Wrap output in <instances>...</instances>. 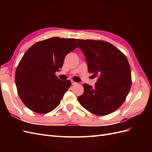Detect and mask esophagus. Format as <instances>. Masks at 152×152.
Wrapping results in <instances>:
<instances>
[{
    "instance_id": "obj_1",
    "label": "esophagus",
    "mask_w": 152,
    "mask_h": 152,
    "mask_svg": "<svg viewBox=\"0 0 152 152\" xmlns=\"http://www.w3.org/2000/svg\"><path fill=\"white\" fill-rule=\"evenodd\" d=\"M71 82H72V85H75V84H77V82H75V81H73V80H71Z\"/></svg>"
}]
</instances>
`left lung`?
<instances>
[{
  "mask_svg": "<svg viewBox=\"0 0 152 152\" xmlns=\"http://www.w3.org/2000/svg\"><path fill=\"white\" fill-rule=\"evenodd\" d=\"M86 59L89 73L98 77L94 87L84 84L80 104L96 115H107L123 104L132 81L129 63L120 50L103 40L77 39Z\"/></svg>",
  "mask_w": 152,
  "mask_h": 152,
  "instance_id": "obj_1",
  "label": "left lung"
}]
</instances>
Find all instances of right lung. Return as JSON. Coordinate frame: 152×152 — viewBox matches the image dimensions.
<instances>
[{"label":"right lung","mask_w":152,"mask_h":152,"mask_svg":"<svg viewBox=\"0 0 152 152\" xmlns=\"http://www.w3.org/2000/svg\"><path fill=\"white\" fill-rule=\"evenodd\" d=\"M78 47L75 39L53 37L26 50L15 73L18 93L26 107L46 113L59 104L71 81L60 80L55 73L62 68L66 55Z\"/></svg>","instance_id":"obj_1"}]
</instances>
